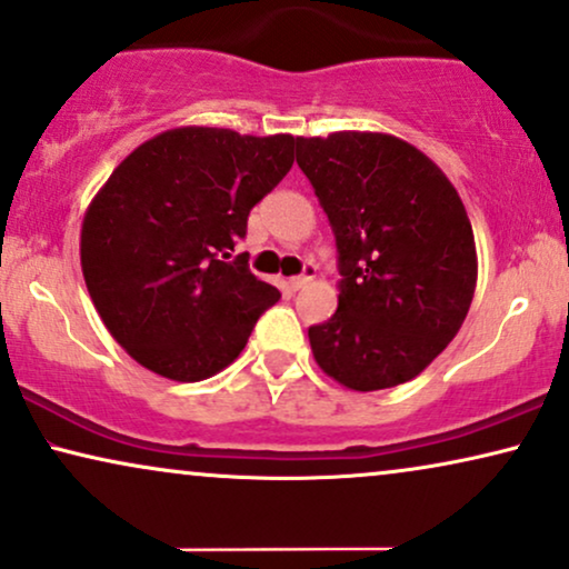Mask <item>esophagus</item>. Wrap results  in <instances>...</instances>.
Here are the masks:
<instances>
[{"instance_id": "obj_1", "label": "esophagus", "mask_w": 569, "mask_h": 569, "mask_svg": "<svg viewBox=\"0 0 569 569\" xmlns=\"http://www.w3.org/2000/svg\"><path fill=\"white\" fill-rule=\"evenodd\" d=\"M313 277H316V271H313V267H306V271H302L300 277H292L290 279V290L292 292H298V290H302V287H308L313 282Z\"/></svg>"}]
</instances>
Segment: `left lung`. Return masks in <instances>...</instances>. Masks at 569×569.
I'll return each mask as SVG.
<instances>
[{"mask_svg": "<svg viewBox=\"0 0 569 569\" xmlns=\"http://www.w3.org/2000/svg\"><path fill=\"white\" fill-rule=\"evenodd\" d=\"M298 167L327 211L342 274L335 316L308 329L316 363L356 392L416 379L473 302L478 256L460 196L389 132L298 138Z\"/></svg>", "mask_w": 569, "mask_h": 569, "instance_id": "8db88e82", "label": "left lung"}]
</instances>
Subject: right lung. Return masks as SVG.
<instances>
[{
	"label": "right lung",
	"mask_w": 569,
	"mask_h": 569,
	"mask_svg": "<svg viewBox=\"0 0 569 569\" xmlns=\"http://www.w3.org/2000/svg\"><path fill=\"white\" fill-rule=\"evenodd\" d=\"M298 138L174 128L124 157L88 206L80 267L124 352L172 381H201L246 348L282 298L250 274L248 213L292 167Z\"/></svg>",
	"instance_id": "obj_1"
}]
</instances>
